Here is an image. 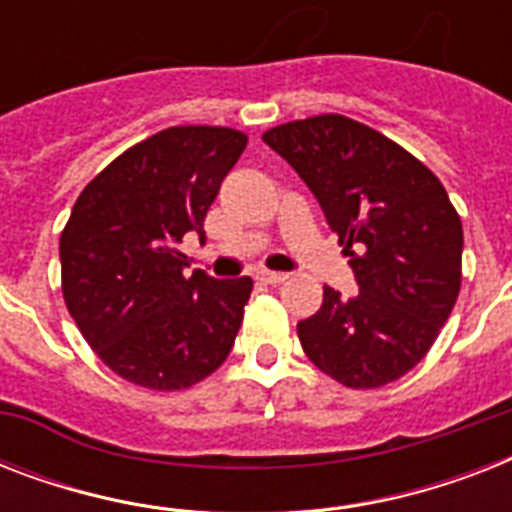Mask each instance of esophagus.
Masks as SVG:
<instances>
[{
	"mask_svg": "<svg viewBox=\"0 0 512 512\" xmlns=\"http://www.w3.org/2000/svg\"><path fill=\"white\" fill-rule=\"evenodd\" d=\"M257 279L263 281V284H281V281L287 279V273H279V271H260V273H257Z\"/></svg>",
	"mask_w": 512,
	"mask_h": 512,
	"instance_id": "1",
	"label": "esophagus"
}]
</instances>
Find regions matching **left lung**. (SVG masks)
I'll return each mask as SVG.
<instances>
[{"instance_id": "8db88e82", "label": "left lung", "mask_w": 512, "mask_h": 512, "mask_svg": "<svg viewBox=\"0 0 512 512\" xmlns=\"http://www.w3.org/2000/svg\"><path fill=\"white\" fill-rule=\"evenodd\" d=\"M303 177L350 255L358 289L297 324L305 356L348 388H380L422 361L462 281V223L438 177L366 124L324 114L263 135Z\"/></svg>"}]
</instances>
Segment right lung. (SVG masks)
Wrapping results in <instances>:
<instances>
[{"label": "right lung", "mask_w": 512, "mask_h": 512, "mask_svg": "<svg viewBox=\"0 0 512 512\" xmlns=\"http://www.w3.org/2000/svg\"><path fill=\"white\" fill-rule=\"evenodd\" d=\"M247 148L228 127H170L100 172L60 233L63 297L90 348L119 377L180 390L223 364L252 279L193 271L180 244L204 239L220 183Z\"/></svg>", "instance_id": "add662e5"}]
</instances>
